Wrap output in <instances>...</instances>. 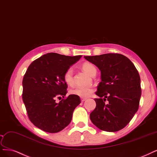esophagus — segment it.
Wrapping results in <instances>:
<instances>
[{
    "instance_id": "obj_1",
    "label": "esophagus",
    "mask_w": 157,
    "mask_h": 157,
    "mask_svg": "<svg viewBox=\"0 0 157 157\" xmlns=\"http://www.w3.org/2000/svg\"><path fill=\"white\" fill-rule=\"evenodd\" d=\"M80 99H81V101L83 102V101H84L86 100V98H84V97H81Z\"/></svg>"
}]
</instances>
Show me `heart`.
I'll use <instances>...</instances> for the list:
<instances>
[{"instance_id": "b5f03b06", "label": "heart", "mask_w": 157, "mask_h": 157, "mask_svg": "<svg viewBox=\"0 0 157 157\" xmlns=\"http://www.w3.org/2000/svg\"><path fill=\"white\" fill-rule=\"evenodd\" d=\"M81 67L84 71L90 76L96 71V69L94 65L90 62H84L82 64ZM63 80L68 86H71L73 82V69L68 68L63 74ZM94 92V90L89 87H75L70 90L69 93L73 95H77L80 97H88Z\"/></svg>"}]
</instances>
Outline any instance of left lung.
Segmentation results:
<instances>
[{"label":"left lung","mask_w":157,"mask_h":157,"mask_svg":"<svg viewBox=\"0 0 157 157\" xmlns=\"http://www.w3.org/2000/svg\"><path fill=\"white\" fill-rule=\"evenodd\" d=\"M98 67L101 81L97 86L96 107L90 117L102 131L116 132L131 121L139 108L142 89L138 70L121 54L84 56ZM107 99L108 104L104 101Z\"/></svg>","instance_id":"8db88e82"}]
</instances>
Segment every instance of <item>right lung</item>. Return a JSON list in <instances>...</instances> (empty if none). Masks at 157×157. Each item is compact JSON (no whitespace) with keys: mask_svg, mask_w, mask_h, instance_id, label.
I'll return each mask as SVG.
<instances>
[{"mask_svg":"<svg viewBox=\"0 0 157 157\" xmlns=\"http://www.w3.org/2000/svg\"><path fill=\"white\" fill-rule=\"evenodd\" d=\"M80 57L47 53L27 69L23 79V101L30 121L41 130L56 133L71 122L73 112L81 101L75 95L66 97L67 84L63 77ZM56 98L61 101L56 103Z\"/></svg>","mask_w":157,"mask_h":157,"instance_id":"right-lung-1","label":"right lung"}]
</instances>
